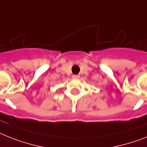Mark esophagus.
<instances>
[{
    "label": "esophagus",
    "instance_id": "obj_1",
    "mask_svg": "<svg viewBox=\"0 0 147 147\" xmlns=\"http://www.w3.org/2000/svg\"><path fill=\"white\" fill-rule=\"evenodd\" d=\"M79 77H80V76H79V75H73L72 76L73 79H77V78H79Z\"/></svg>",
    "mask_w": 147,
    "mask_h": 147
}]
</instances>
